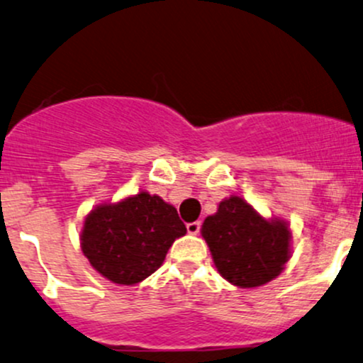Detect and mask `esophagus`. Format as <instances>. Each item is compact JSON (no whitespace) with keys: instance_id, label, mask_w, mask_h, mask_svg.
<instances>
[{"instance_id":"esophagus-1","label":"esophagus","mask_w":363,"mask_h":363,"mask_svg":"<svg viewBox=\"0 0 363 363\" xmlns=\"http://www.w3.org/2000/svg\"><path fill=\"white\" fill-rule=\"evenodd\" d=\"M186 231H189L190 235H197L199 231H201V221L189 223V225H186Z\"/></svg>"}]
</instances>
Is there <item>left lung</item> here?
<instances>
[{
	"label": "left lung",
	"mask_w": 363,
	"mask_h": 363,
	"mask_svg": "<svg viewBox=\"0 0 363 363\" xmlns=\"http://www.w3.org/2000/svg\"><path fill=\"white\" fill-rule=\"evenodd\" d=\"M214 266L228 283L257 288L278 278L291 259V228L281 218H266L238 195L218 203L201 228Z\"/></svg>",
	"instance_id": "obj_1"
}]
</instances>
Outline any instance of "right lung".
I'll use <instances>...</instances> for the list:
<instances>
[{"instance_id": "1", "label": "right lung", "mask_w": 363, "mask_h": 363, "mask_svg": "<svg viewBox=\"0 0 363 363\" xmlns=\"http://www.w3.org/2000/svg\"><path fill=\"white\" fill-rule=\"evenodd\" d=\"M185 233L171 203L140 190L89 211L80 228V248L103 278L133 286L160 269L174 240Z\"/></svg>"}]
</instances>
